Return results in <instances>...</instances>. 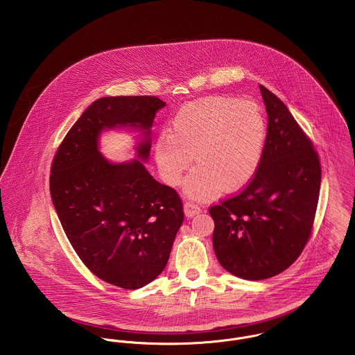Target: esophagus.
<instances>
[{
    "label": "esophagus",
    "instance_id": "esophagus-1",
    "mask_svg": "<svg viewBox=\"0 0 355 355\" xmlns=\"http://www.w3.org/2000/svg\"><path fill=\"white\" fill-rule=\"evenodd\" d=\"M184 211H185V216H187V217H193V216L201 213V208H200L198 205L193 204V202H188V201H187V202L184 204Z\"/></svg>",
    "mask_w": 355,
    "mask_h": 355
}]
</instances>
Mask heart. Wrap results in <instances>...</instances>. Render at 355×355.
Masks as SVG:
<instances>
[{
	"label": "heart",
	"mask_w": 355,
	"mask_h": 355,
	"mask_svg": "<svg viewBox=\"0 0 355 355\" xmlns=\"http://www.w3.org/2000/svg\"><path fill=\"white\" fill-rule=\"evenodd\" d=\"M170 134L154 144V157L167 185L181 184L191 164L197 167L185 193L208 200L223 190H237L254 177L267 142V118L252 101L213 96L182 105L170 122Z\"/></svg>",
	"instance_id": "obj_1"
}]
</instances>
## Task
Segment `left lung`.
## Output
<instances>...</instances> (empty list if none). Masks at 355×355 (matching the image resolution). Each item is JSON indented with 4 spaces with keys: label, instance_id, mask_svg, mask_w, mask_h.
Masks as SVG:
<instances>
[{
    "label": "left lung",
    "instance_id": "left-lung-1",
    "mask_svg": "<svg viewBox=\"0 0 355 355\" xmlns=\"http://www.w3.org/2000/svg\"><path fill=\"white\" fill-rule=\"evenodd\" d=\"M268 132L259 170L240 194L209 209L220 264L247 280L287 270L306 247L319 200L320 162L290 110L260 85Z\"/></svg>",
    "mask_w": 355,
    "mask_h": 355
}]
</instances>
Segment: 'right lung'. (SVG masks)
<instances>
[{
	"label": "right lung",
	"mask_w": 355,
	"mask_h": 355,
	"mask_svg": "<svg viewBox=\"0 0 355 355\" xmlns=\"http://www.w3.org/2000/svg\"><path fill=\"white\" fill-rule=\"evenodd\" d=\"M166 105L157 96H107L71 127L51 168V197L64 232L85 267L107 283L137 290L165 270L182 225V201L142 162L151 125ZM141 131L135 160L115 164L98 150L103 130Z\"/></svg>",
	"instance_id": "obj_1"
}]
</instances>
